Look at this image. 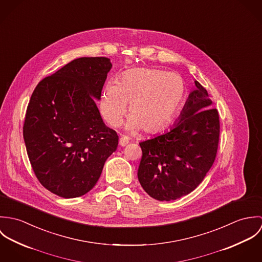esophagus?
I'll return each mask as SVG.
<instances>
[{"mask_svg":"<svg viewBox=\"0 0 262 262\" xmlns=\"http://www.w3.org/2000/svg\"><path fill=\"white\" fill-rule=\"evenodd\" d=\"M128 143H129V140H128V138H127V137H121V138H120V140H119V144H120V146H121V147L126 146Z\"/></svg>","mask_w":262,"mask_h":262,"instance_id":"1","label":"esophagus"}]
</instances>
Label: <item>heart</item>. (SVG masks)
Returning <instances> with one entry per match:
<instances>
[{
	"instance_id": "b5f03b06",
	"label": "heart",
	"mask_w": 262,
	"mask_h": 262,
	"mask_svg": "<svg viewBox=\"0 0 262 262\" xmlns=\"http://www.w3.org/2000/svg\"><path fill=\"white\" fill-rule=\"evenodd\" d=\"M186 96L184 78L176 73L153 69H135L108 81L100 102L104 120L117 127L127 114V130L135 134L141 128L155 133L166 127L182 106Z\"/></svg>"
}]
</instances>
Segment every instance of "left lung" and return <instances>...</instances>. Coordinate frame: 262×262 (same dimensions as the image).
<instances>
[{"label":"left lung","mask_w":262,"mask_h":262,"mask_svg":"<svg viewBox=\"0 0 262 262\" xmlns=\"http://www.w3.org/2000/svg\"><path fill=\"white\" fill-rule=\"evenodd\" d=\"M180 117L168 130L140 142L138 180L157 201H173L198 187L212 167L218 149L219 114L207 90L194 81Z\"/></svg>","instance_id":"1"}]
</instances>
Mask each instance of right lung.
<instances>
[{"label":"right lung","mask_w":262,"mask_h":262,"mask_svg":"<svg viewBox=\"0 0 262 262\" xmlns=\"http://www.w3.org/2000/svg\"><path fill=\"white\" fill-rule=\"evenodd\" d=\"M107 57H80L35 88L25 117L23 137L40 184L72 199L96 186L118 135L107 127L96 101L101 100Z\"/></svg>","instance_id":"1"}]
</instances>
